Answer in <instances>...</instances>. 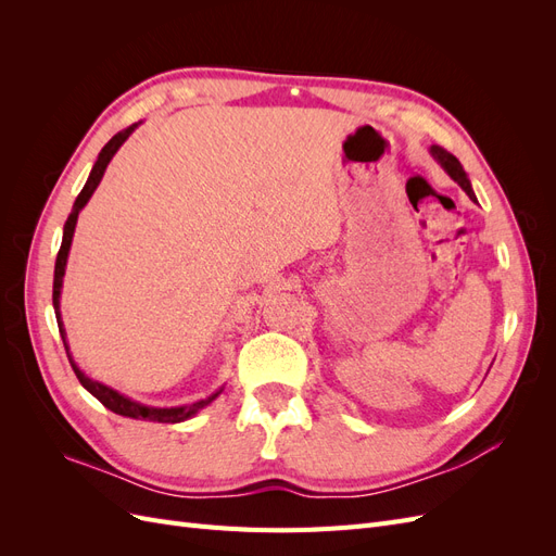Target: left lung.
Returning a JSON list of instances; mask_svg holds the SVG:
<instances>
[{"label":"left lung","mask_w":556,"mask_h":556,"mask_svg":"<svg viewBox=\"0 0 556 556\" xmlns=\"http://www.w3.org/2000/svg\"><path fill=\"white\" fill-rule=\"evenodd\" d=\"M429 153H431V157L439 162L441 166H443V172L459 185V188L473 199V201H478L476 199V192H473V188H470V180H468V176H466V172H464V166H462V162L454 157L452 153H447L445 148H441V146H431L429 148Z\"/></svg>","instance_id":"1"}]
</instances>
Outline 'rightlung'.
I'll list each match as a JSON object with an SVG mask.
<instances>
[{
  "instance_id": "1",
  "label": "right lung",
  "mask_w": 556,
  "mask_h": 556,
  "mask_svg": "<svg viewBox=\"0 0 556 556\" xmlns=\"http://www.w3.org/2000/svg\"><path fill=\"white\" fill-rule=\"evenodd\" d=\"M141 123H134L131 127L117 131L115 137L102 148V153H99L92 172L86 180V185H83L80 194L76 197L74 201V208L70 213V217H66L64 223V231H62V245H60V252H58V260H55V278H53V308H55V317H58V327H60V336H62V343H64V350H66V357H70V364L74 368L76 378L80 380V384L86 387V390L97 399L102 401L104 406L109 410H113L115 415H123V417H131V419H146V422H162V425H176V422H185V419L194 417L199 410H204L208 403H213L217 396L223 394L225 387H220V390H215L213 394H208L206 399H199L194 403H185V406H172V408H160V406H146V403H139L134 401L125 394H121L117 390H113V387L99 382V380H92L88 378L86 374L80 371L78 364L74 362L72 352H70V343H66V331H64V323H62V313H60V296H62V280H64V271H66V260H70V250H72V241H74V231H76V223H78V213L86 208V204L90 201V197L94 194L97 185L102 182L104 178V172L109 162L113 160V155L121 150V146L129 139V134L137 129Z\"/></svg>"
}]
</instances>
